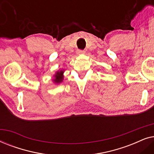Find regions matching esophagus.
I'll return each instance as SVG.
<instances>
[{"label":"esophagus","mask_w":154,"mask_h":154,"mask_svg":"<svg viewBox=\"0 0 154 154\" xmlns=\"http://www.w3.org/2000/svg\"><path fill=\"white\" fill-rule=\"evenodd\" d=\"M85 53V50H79V51H78V54H83Z\"/></svg>","instance_id":"1"}]
</instances>
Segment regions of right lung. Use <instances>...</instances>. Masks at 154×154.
<instances>
[{
	"instance_id": "add662e5",
	"label": "right lung",
	"mask_w": 154,
	"mask_h": 154,
	"mask_svg": "<svg viewBox=\"0 0 154 154\" xmlns=\"http://www.w3.org/2000/svg\"><path fill=\"white\" fill-rule=\"evenodd\" d=\"M64 69H60V70L56 71L55 74H54L53 75V79L52 80V82L54 84H60L63 82V80H64Z\"/></svg>"
}]
</instances>
